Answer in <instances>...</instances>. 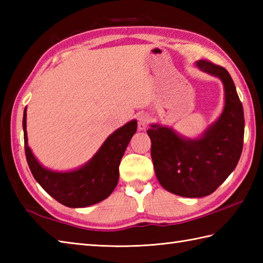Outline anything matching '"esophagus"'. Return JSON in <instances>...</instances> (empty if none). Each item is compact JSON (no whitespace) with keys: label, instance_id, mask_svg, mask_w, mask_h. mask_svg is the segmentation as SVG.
<instances>
[{"label":"esophagus","instance_id":"esophagus-1","mask_svg":"<svg viewBox=\"0 0 263 263\" xmlns=\"http://www.w3.org/2000/svg\"><path fill=\"white\" fill-rule=\"evenodd\" d=\"M149 123V116L146 113H140L138 115V127L139 130H144Z\"/></svg>","mask_w":263,"mask_h":263}]
</instances>
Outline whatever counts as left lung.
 I'll list each match as a JSON object with an SVG mask.
<instances>
[{
    "instance_id": "8db88e82",
    "label": "left lung",
    "mask_w": 263,
    "mask_h": 263,
    "mask_svg": "<svg viewBox=\"0 0 263 263\" xmlns=\"http://www.w3.org/2000/svg\"><path fill=\"white\" fill-rule=\"evenodd\" d=\"M199 68L219 77L225 88V108L220 119L197 140H187L168 127L152 125V158L159 183L167 191L185 198L215 192L235 170L244 140V111L228 71L210 61Z\"/></svg>"
}]
</instances>
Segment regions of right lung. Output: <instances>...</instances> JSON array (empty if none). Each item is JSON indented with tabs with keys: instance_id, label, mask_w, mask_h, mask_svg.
Instances as JSON below:
<instances>
[{
	"instance_id": "add662e5",
	"label": "right lung",
	"mask_w": 263,
	"mask_h": 263,
	"mask_svg": "<svg viewBox=\"0 0 263 263\" xmlns=\"http://www.w3.org/2000/svg\"><path fill=\"white\" fill-rule=\"evenodd\" d=\"M26 116L25 108L22 127L27 163L35 180L51 197L70 208L88 206L109 197L119 182L121 159L137 131L136 120L126 123L110 135L93 158L81 168L57 173L44 168L28 147Z\"/></svg>"
}]
</instances>
